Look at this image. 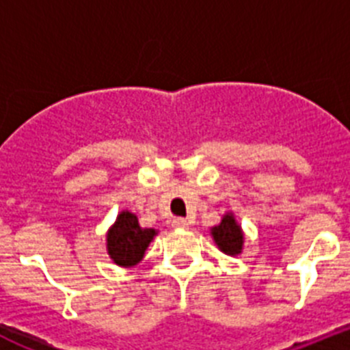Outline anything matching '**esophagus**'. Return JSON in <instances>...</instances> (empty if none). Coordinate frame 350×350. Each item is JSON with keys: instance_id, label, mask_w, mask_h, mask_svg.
<instances>
[{"instance_id": "34e87169", "label": "esophagus", "mask_w": 350, "mask_h": 350, "mask_svg": "<svg viewBox=\"0 0 350 350\" xmlns=\"http://www.w3.org/2000/svg\"><path fill=\"white\" fill-rule=\"evenodd\" d=\"M191 226V221L189 219H173V228H177V230H187Z\"/></svg>"}]
</instances>
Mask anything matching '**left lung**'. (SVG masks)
Instances as JSON below:
<instances>
[{"mask_svg":"<svg viewBox=\"0 0 350 350\" xmlns=\"http://www.w3.org/2000/svg\"><path fill=\"white\" fill-rule=\"evenodd\" d=\"M210 237L222 254L233 256V258L242 254L245 234H243L242 226L238 224L233 212H226L221 222L210 228Z\"/></svg>","mask_w":350,"mask_h":350,"instance_id":"obj_1","label":"left lung"}]
</instances>
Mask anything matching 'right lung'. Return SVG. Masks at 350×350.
<instances>
[{
  "label": "right lung",
  "instance_id": "right-lung-1",
  "mask_svg": "<svg viewBox=\"0 0 350 350\" xmlns=\"http://www.w3.org/2000/svg\"><path fill=\"white\" fill-rule=\"evenodd\" d=\"M156 234L157 230L154 228H142L135 213L120 210L116 222L107 231L108 258L120 268L137 267Z\"/></svg>",
  "mask_w": 350,
  "mask_h": 350
}]
</instances>
